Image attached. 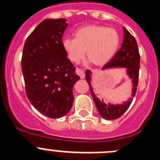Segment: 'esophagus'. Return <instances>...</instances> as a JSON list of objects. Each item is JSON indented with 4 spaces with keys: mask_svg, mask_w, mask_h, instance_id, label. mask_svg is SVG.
Wrapping results in <instances>:
<instances>
[{
    "mask_svg": "<svg viewBox=\"0 0 160 160\" xmlns=\"http://www.w3.org/2000/svg\"><path fill=\"white\" fill-rule=\"evenodd\" d=\"M76 73H77L78 75L81 78H85L84 72H83L82 70H80V69H76Z\"/></svg>",
    "mask_w": 160,
    "mask_h": 160,
    "instance_id": "34e87169",
    "label": "esophagus"
}]
</instances>
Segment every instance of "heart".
I'll list each match as a JSON object with an SVG mask.
<instances>
[{"instance_id": "heart-1", "label": "heart", "mask_w": 160, "mask_h": 160, "mask_svg": "<svg viewBox=\"0 0 160 160\" xmlns=\"http://www.w3.org/2000/svg\"><path fill=\"white\" fill-rule=\"evenodd\" d=\"M120 44L118 32L105 25H88L78 28L74 38H65L62 42L63 50L73 62L87 58L95 66H104L112 59Z\"/></svg>"}]
</instances>
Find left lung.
I'll use <instances>...</instances> for the list:
<instances>
[{"mask_svg": "<svg viewBox=\"0 0 160 160\" xmlns=\"http://www.w3.org/2000/svg\"><path fill=\"white\" fill-rule=\"evenodd\" d=\"M123 32L124 38L122 46L116 52L112 59L103 66L102 70L113 67L127 68L128 76L132 80V97H134L136 94L137 86H138L140 55L138 52V45H137L135 38L125 27H123ZM90 74H91L90 70H86V80L88 82L93 99L100 115L105 119L108 120L117 119L122 116L129 108L133 98H130L128 102H125L122 104H118H118L117 105L106 104L103 100L100 101L99 98H98L94 93L93 92V89L90 84Z\"/></svg>", "mask_w": 160, "mask_h": 160, "instance_id": "left-lung-1", "label": "left lung"}]
</instances>
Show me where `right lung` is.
<instances>
[{
	"label": "right lung",
	"instance_id": "add662e5",
	"mask_svg": "<svg viewBox=\"0 0 160 160\" xmlns=\"http://www.w3.org/2000/svg\"><path fill=\"white\" fill-rule=\"evenodd\" d=\"M67 25L64 18L42 21L25 40L22 53L28 99L39 112L52 118L70 111L73 87L80 79L62 46Z\"/></svg>",
	"mask_w": 160,
	"mask_h": 160
}]
</instances>
